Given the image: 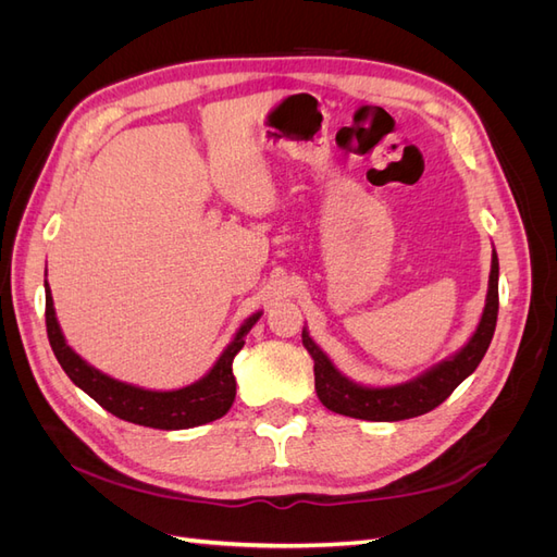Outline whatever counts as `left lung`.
Segmentation results:
<instances>
[{"label": "left lung", "mask_w": 557, "mask_h": 557, "mask_svg": "<svg viewBox=\"0 0 557 557\" xmlns=\"http://www.w3.org/2000/svg\"><path fill=\"white\" fill-rule=\"evenodd\" d=\"M499 311V260L493 248L491 262V278H487V295L483 315L476 325V332L469 336V342L455 352V356L442 360L440 364L430 367L420 376L399 383V385H360L344 376L339 369L332 364L307 332L301 330V344L313 358V374H315V393L318 399L334 413L374 420V423H395V420H407L423 416L440 404L458 387L483 360L487 346L493 342L495 325Z\"/></svg>", "instance_id": "1"}]
</instances>
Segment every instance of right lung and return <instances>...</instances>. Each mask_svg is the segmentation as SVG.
Here are the masks:
<instances>
[{"label":"right lung","mask_w":557,"mask_h":557,"mask_svg":"<svg viewBox=\"0 0 557 557\" xmlns=\"http://www.w3.org/2000/svg\"><path fill=\"white\" fill-rule=\"evenodd\" d=\"M260 315L262 311L244 320V325L221 352V358L215 360V364L199 381L178 387V391H148V387L117 381L104 372H99V369L88 364L66 344L46 281V332L50 348H53L64 374L109 413L127 420V423L156 430H188L211 423V420L223 418L230 411L234 395H237L232 360L244 348V336L258 323Z\"/></svg>","instance_id":"obj_1"}]
</instances>
